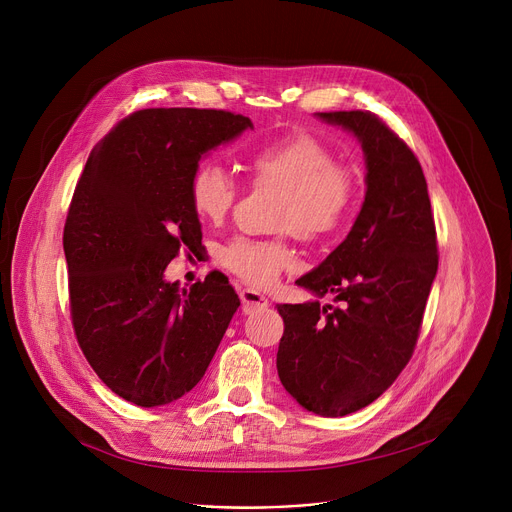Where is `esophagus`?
Returning <instances> with one entry per match:
<instances>
[{
	"label": "esophagus",
	"mask_w": 512,
	"mask_h": 512,
	"mask_svg": "<svg viewBox=\"0 0 512 512\" xmlns=\"http://www.w3.org/2000/svg\"><path fill=\"white\" fill-rule=\"evenodd\" d=\"M241 300H243V304H245L249 310H265V308L269 306V300H267L263 294H259V291L251 289V287H247V289L241 291Z\"/></svg>",
	"instance_id": "34e87169"
}]
</instances>
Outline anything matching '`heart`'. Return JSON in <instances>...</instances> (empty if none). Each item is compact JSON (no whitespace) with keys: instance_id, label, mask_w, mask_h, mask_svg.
Masks as SVG:
<instances>
[{"instance_id":"heart-1","label":"heart","mask_w":512,"mask_h":512,"mask_svg":"<svg viewBox=\"0 0 512 512\" xmlns=\"http://www.w3.org/2000/svg\"><path fill=\"white\" fill-rule=\"evenodd\" d=\"M253 184L283 192L277 227L291 229L300 239L324 241L334 237L354 208L356 178L336 164L330 148L308 133H289L265 141L247 156ZM239 194L233 176L214 160L194 166L188 198L200 221L218 223L229 214ZM221 263L251 285H271L291 263L283 241L233 239L221 249Z\"/></svg>"}]
</instances>
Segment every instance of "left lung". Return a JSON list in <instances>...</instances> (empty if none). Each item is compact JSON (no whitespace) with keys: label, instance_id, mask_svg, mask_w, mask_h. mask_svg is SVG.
Wrapping results in <instances>:
<instances>
[{"label":"left lung","instance_id":"8db88e82","mask_svg":"<svg viewBox=\"0 0 512 512\" xmlns=\"http://www.w3.org/2000/svg\"><path fill=\"white\" fill-rule=\"evenodd\" d=\"M316 117L358 139L367 192L346 239L296 281L340 306H277L285 324L277 375L304 409L342 417L381 397L409 362L437 273V241L427 182L407 143L369 111Z\"/></svg>","mask_w":512,"mask_h":512}]
</instances>
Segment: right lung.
<instances>
[{
    "instance_id": "1",
    "label": "right lung",
    "mask_w": 512,
    "mask_h": 512,
    "mask_svg": "<svg viewBox=\"0 0 512 512\" xmlns=\"http://www.w3.org/2000/svg\"><path fill=\"white\" fill-rule=\"evenodd\" d=\"M245 129L218 109H143L91 152L64 225L70 316L99 379L139 407L168 405L204 377L241 306L223 275L164 279L202 245L188 198L194 166Z\"/></svg>"
}]
</instances>
